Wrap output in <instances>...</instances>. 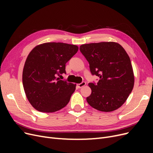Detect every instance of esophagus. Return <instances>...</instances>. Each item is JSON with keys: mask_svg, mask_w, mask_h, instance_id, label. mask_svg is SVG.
Segmentation results:
<instances>
[{"mask_svg": "<svg viewBox=\"0 0 153 153\" xmlns=\"http://www.w3.org/2000/svg\"><path fill=\"white\" fill-rule=\"evenodd\" d=\"M86 85V83L85 82H82V83H80V84H77V87L78 88H82L84 86H85Z\"/></svg>", "mask_w": 153, "mask_h": 153, "instance_id": "34e87169", "label": "esophagus"}]
</instances>
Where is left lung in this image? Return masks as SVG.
I'll return each instance as SVG.
<instances>
[{"label":"left lung","instance_id":"1","mask_svg":"<svg viewBox=\"0 0 153 153\" xmlns=\"http://www.w3.org/2000/svg\"><path fill=\"white\" fill-rule=\"evenodd\" d=\"M80 50L89 63L92 75L100 77L98 83L89 84L92 92L87 103L101 112L121 107L134 86L133 68L126 51L115 42L84 44Z\"/></svg>","mask_w":153,"mask_h":153}]
</instances>
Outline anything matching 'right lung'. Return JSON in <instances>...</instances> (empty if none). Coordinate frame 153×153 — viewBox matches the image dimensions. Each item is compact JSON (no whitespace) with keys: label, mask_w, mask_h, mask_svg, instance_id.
Instances as JSON below:
<instances>
[{"label":"right lung","mask_w":153,"mask_h":153,"mask_svg":"<svg viewBox=\"0 0 153 153\" xmlns=\"http://www.w3.org/2000/svg\"><path fill=\"white\" fill-rule=\"evenodd\" d=\"M76 45L45 43L36 46L25 62L23 86L33 107L42 112H54L69 103L76 84L60 80L66 64L78 52Z\"/></svg>","instance_id":"right-lung-1"}]
</instances>
